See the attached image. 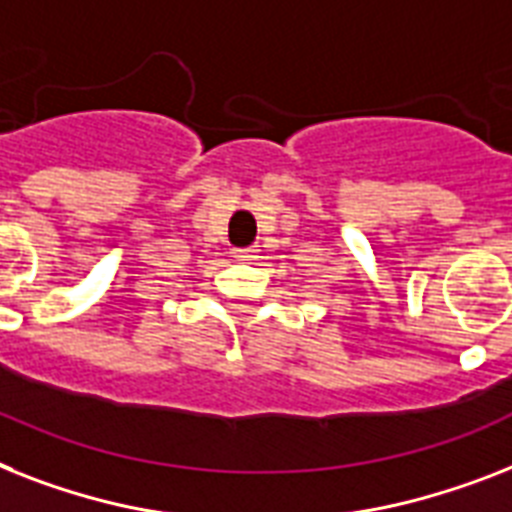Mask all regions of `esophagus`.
Listing matches in <instances>:
<instances>
[{"label":"esophagus","instance_id":"obj_1","mask_svg":"<svg viewBox=\"0 0 512 512\" xmlns=\"http://www.w3.org/2000/svg\"><path fill=\"white\" fill-rule=\"evenodd\" d=\"M234 257L236 260H242V263H252L260 257V249L257 247H247V249H234Z\"/></svg>","mask_w":512,"mask_h":512}]
</instances>
